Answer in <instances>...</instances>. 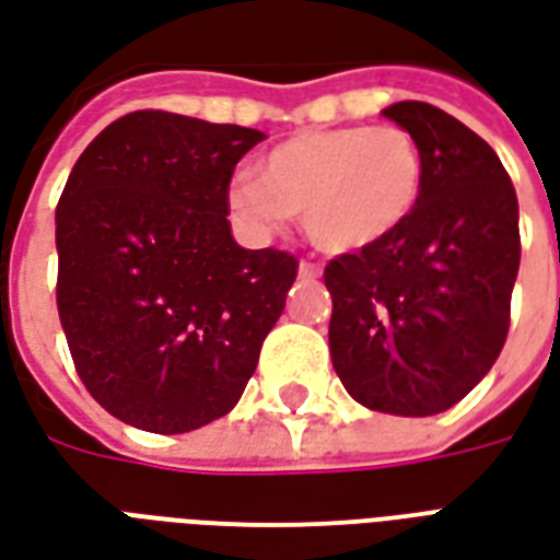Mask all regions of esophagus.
I'll return each instance as SVG.
<instances>
[{"label": "esophagus", "mask_w": 560, "mask_h": 560, "mask_svg": "<svg viewBox=\"0 0 560 560\" xmlns=\"http://www.w3.org/2000/svg\"><path fill=\"white\" fill-rule=\"evenodd\" d=\"M300 279H305V281L320 279V264H314V260H302V264H300Z\"/></svg>", "instance_id": "esophagus-1"}]
</instances>
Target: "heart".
Listing matches in <instances>:
<instances>
[{"mask_svg": "<svg viewBox=\"0 0 560 560\" xmlns=\"http://www.w3.org/2000/svg\"><path fill=\"white\" fill-rule=\"evenodd\" d=\"M428 184L424 153L404 127H326L276 144L258 177L240 172L228 186L234 217L258 234L302 217L314 246L362 252L407 225Z\"/></svg>", "mask_w": 560, "mask_h": 560, "instance_id": "heart-1", "label": "heart"}]
</instances>
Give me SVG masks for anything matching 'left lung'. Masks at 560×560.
Returning a JSON list of instances; mask_svg holds the SVG:
<instances>
[{
  "label": "left lung",
  "mask_w": 560,
  "mask_h": 560,
  "mask_svg": "<svg viewBox=\"0 0 560 560\" xmlns=\"http://www.w3.org/2000/svg\"><path fill=\"white\" fill-rule=\"evenodd\" d=\"M385 118L412 132L428 184L407 225L326 264L335 374L362 407L445 412L487 376L511 329L520 205L490 144L430 103Z\"/></svg>",
  "instance_id": "1"
}]
</instances>
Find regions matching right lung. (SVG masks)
<instances>
[{"label":"right lung","mask_w":560,"mask_h":560,"mask_svg":"<svg viewBox=\"0 0 560 560\" xmlns=\"http://www.w3.org/2000/svg\"><path fill=\"white\" fill-rule=\"evenodd\" d=\"M260 130L139 109L73 165L56 207V302L82 385L148 433L234 409L300 260L231 237L228 186Z\"/></svg>","instance_id":"add662e5"}]
</instances>
